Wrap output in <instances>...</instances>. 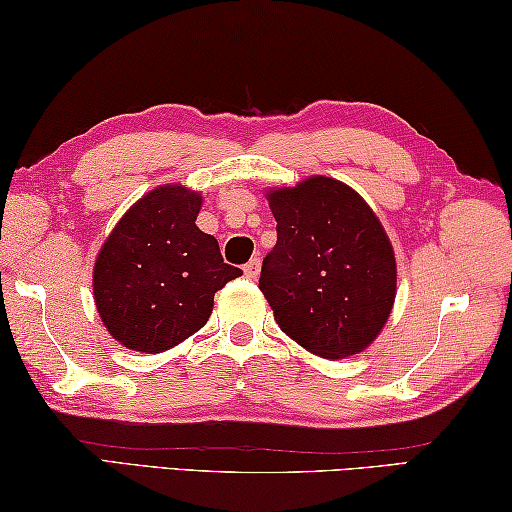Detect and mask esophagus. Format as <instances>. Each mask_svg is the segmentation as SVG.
Here are the masks:
<instances>
[{
    "label": "esophagus",
    "instance_id": "esophagus-1",
    "mask_svg": "<svg viewBox=\"0 0 512 512\" xmlns=\"http://www.w3.org/2000/svg\"><path fill=\"white\" fill-rule=\"evenodd\" d=\"M259 268H262V264H259V259L255 257L244 266V273H246V277H250V280H255V277L259 275Z\"/></svg>",
    "mask_w": 512,
    "mask_h": 512
}]
</instances>
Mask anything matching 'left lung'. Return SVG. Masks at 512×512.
Returning a JSON list of instances; mask_svg holds the SVG:
<instances>
[{
  "label": "left lung",
  "instance_id": "obj_1",
  "mask_svg": "<svg viewBox=\"0 0 512 512\" xmlns=\"http://www.w3.org/2000/svg\"><path fill=\"white\" fill-rule=\"evenodd\" d=\"M277 244L259 289L277 325L323 359L366 350L391 316L397 266L370 205L341 180L314 176L271 189Z\"/></svg>",
  "mask_w": 512,
  "mask_h": 512
}]
</instances>
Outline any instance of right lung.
I'll return each mask as SVG.
<instances>
[{"label": "right lung", "mask_w": 512, "mask_h": 512, "mask_svg": "<svg viewBox=\"0 0 512 512\" xmlns=\"http://www.w3.org/2000/svg\"><path fill=\"white\" fill-rule=\"evenodd\" d=\"M203 196L162 185L121 216L94 262V302L103 325L128 350L155 354L198 332L214 293L241 275L219 241L198 230Z\"/></svg>", "instance_id": "1"}]
</instances>
